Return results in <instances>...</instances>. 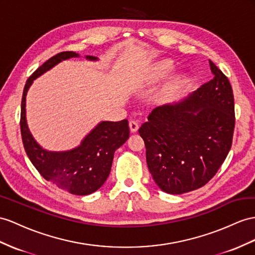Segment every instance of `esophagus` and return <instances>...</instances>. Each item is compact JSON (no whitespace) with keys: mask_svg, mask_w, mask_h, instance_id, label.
<instances>
[{"mask_svg":"<svg viewBox=\"0 0 255 255\" xmlns=\"http://www.w3.org/2000/svg\"><path fill=\"white\" fill-rule=\"evenodd\" d=\"M129 128H130V131H131V132L138 131V129H139V124H138V122L130 121V122H129Z\"/></svg>","mask_w":255,"mask_h":255,"instance_id":"1","label":"esophagus"}]
</instances>
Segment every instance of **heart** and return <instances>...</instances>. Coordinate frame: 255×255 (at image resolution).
Returning <instances> with one entry per match:
<instances>
[{"instance_id": "1", "label": "heart", "mask_w": 255, "mask_h": 255, "mask_svg": "<svg viewBox=\"0 0 255 255\" xmlns=\"http://www.w3.org/2000/svg\"><path fill=\"white\" fill-rule=\"evenodd\" d=\"M173 68V64L172 62L170 61H165L159 64V67L157 69V71H156V74L155 76L157 78H161V77H165L169 72L171 71V69Z\"/></svg>"}]
</instances>
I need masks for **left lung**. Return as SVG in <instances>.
<instances>
[{
    "mask_svg": "<svg viewBox=\"0 0 255 255\" xmlns=\"http://www.w3.org/2000/svg\"><path fill=\"white\" fill-rule=\"evenodd\" d=\"M210 62L213 78L178 102L155 108L139 133L161 191L180 195L207 184L230 152L235 128L231 83Z\"/></svg>",
    "mask_w": 255,
    "mask_h": 255,
    "instance_id": "8db88e82",
    "label": "left lung"
}]
</instances>
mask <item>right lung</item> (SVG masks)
<instances>
[{"label":"right lung","mask_w":255,"mask_h":255,"mask_svg":"<svg viewBox=\"0 0 255 255\" xmlns=\"http://www.w3.org/2000/svg\"><path fill=\"white\" fill-rule=\"evenodd\" d=\"M76 57L80 55L74 51H62L44 62L28 78L21 100L20 129L25 153L42 177L63 191L85 196L99 190L107 181L115 151L129 138L128 121L100 122L78 146L69 151L53 152L43 148L35 141L25 116V98L35 78L61 61ZM85 58L89 61L98 60L94 56Z\"/></svg>","instance_id":"right-lung-1"}]
</instances>
